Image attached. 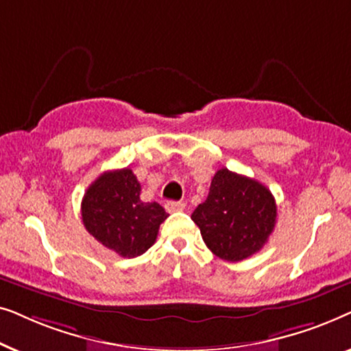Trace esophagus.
I'll return each mask as SVG.
<instances>
[{
	"label": "esophagus",
	"instance_id": "esophagus-1",
	"mask_svg": "<svg viewBox=\"0 0 351 351\" xmlns=\"http://www.w3.org/2000/svg\"><path fill=\"white\" fill-rule=\"evenodd\" d=\"M165 208L167 213H180V210L185 209V204L182 201H167Z\"/></svg>",
	"mask_w": 351,
	"mask_h": 351
}]
</instances>
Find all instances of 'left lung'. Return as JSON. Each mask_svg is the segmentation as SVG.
Here are the masks:
<instances>
[{
    "mask_svg": "<svg viewBox=\"0 0 351 351\" xmlns=\"http://www.w3.org/2000/svg\"><path fill=\"white\" fill-rule=\"evenodd\" d=\"M191 219L215 256L239 262L265 246L276 223V203L261 182L223 167Z\"/></svg>",
    "mask_w": 351,
    "mask_h": 351,
    "instance_id": "1",
    "label": "left lung"
}]
</instances>
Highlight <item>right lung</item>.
<instances>
[{
    "mask_svg": "<svg viewBox=\"0 0 351 351\" xmlns=\"http://www.w3.org/2000/svg\"><path fill=\"white\" fill-rule=\"evenodd\" d=\"M141 184L129 167L100 174L86 190L81 217L88 232L121 257L142 256L167 219L158 203H143Z\"/></svg>",
    "mask_w": 351,
    "mask_h": 351,
    "instance_id": "add662e5",
    "label": "right lung"
}]
</instances>
